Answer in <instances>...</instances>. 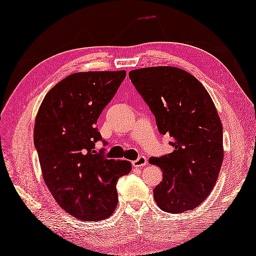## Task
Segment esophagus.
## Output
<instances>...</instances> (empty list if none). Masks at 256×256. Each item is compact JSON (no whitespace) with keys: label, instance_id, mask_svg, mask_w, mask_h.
I'll use <instances>...</instances> for the list:
<instances>
[{"label":"esophagus","instance_id":"1","mask_svg":"<svg viewBox=\"0 0 256 256\" xmlns=\"http://www.w3.org/2000/svg\"><path fill=\"white\" fill-rule=\"evenodd\" d=\"M146 164H148V159H146V156H138L136 161L132 162L133 166H136V168H142V166H144Z\"/></svg>","mask_w":256,"mask_h":256}]
</instances>
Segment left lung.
Returning <instances> with one entry per match:
<instances>
[{
    "label": "left lung",
    "mask_w": 256,
    "mask_h": 256,
    "mask_svg": "<svg viewBox=\"0 0 256 256\" xmlns=\"http://www.w3.org/2000/svg\"><path fill=\"white\" fill-rule=\"evenodd\" d=\"M130 80L174 151L148 162L162 171L153 196L162 210L184 212L209 196L222 168V125L212 97L192 74L169 66L131 70Z\"/></svg>",
    "instance_id": "obj_1"
}]
</instances>
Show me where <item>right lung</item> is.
<instances>
[{"instance_id": "1", "label": "right lung", "mask_w": 256, "mask_h": 256, "mask_svg": "<svg viewBox=\"0 0 256 256\" xmlns=\"http://www.w3.org/2000/svg\"><path fill=\"white\" fill-rule=\"evenodd\" d=\"M125 76V70L72 74L47 92L36 114L34 140L44 180L58 205L78 220L112 215L118 180L132 170L130 161L94 150L102 140L97 120Z\"/></svg>"}]
</instances>
